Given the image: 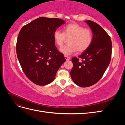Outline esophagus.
<instances>
[{
    "label": "esophagus",
    "mask_w": 125,
    "mask_h": 125,
    "mask_svg": "<svg viewBox=\"0 0 125 125\" xmlns=\"http://www.w3.org/2000/svg\"><path fill=\"white\" fill-rule=\"evenodd\" d=\"M64 57H65V58L66 59V60H68L69 59H70V57L69 56H66V55H65L64 56Z\"/></svg>",
    "instance_id": "obj_1"
}]
</instances>
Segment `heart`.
<instances>
[{"label": "heart", "instance_id": "obj_1", "mask_svg": "<svg viewBox=\"0 0 125 125\" xmlns=\"http://www.w3.org/2000/svg\"><path fill=\"white\" fill-rule=\"evenodd\" d=\"M54 40L59 47H62L67 39L69 43L60 49L65 55H70L77 51L79 53L85 51L92 42L93 34L91 30L84 28L76 23L66 25L63 32L56 30L53 34Z\"/></svg>", "mask_w": 125, "mask_h": 125}]
</instances>
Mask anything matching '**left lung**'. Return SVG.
<instances>
[{"instance_id":"left-lung-1","label":"left lung","mask_w":125,"mask_h":125,"mask_svg":"<svg viewBox=\"0 0 125 125\" xmlns=\"http://www.w3.org/2000/svg\"><path fill=\"white\" fill-rule=\"evenodd\" d=\"M85 22L93 34L92 42L79 58H72L70 71L73 81L84 88L95 84L103 77L111 62L112 48L111 37L100 25L91 20Z\"/></svg>"}]
</instances>
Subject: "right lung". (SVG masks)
I'll use <instances>...</instances> for the list:
<instances>
[{"mask_svg": "<svg viewBox=\"0 0 125 125\" xmlns=\"http://www.w3.org/2000/svg\"><path fill=\"white\" fill-rule=\"evenodd\" d=\"M65 23L58 18L40 17L23 26L19 33L17 57L26 76L35 84L51 83L66 61L53 37L57 29Z\"/></svg>", "mask_w": 125, "mask_h": 125, "instance_id": "add662e5", "label": "right lung"}]
</instances>
